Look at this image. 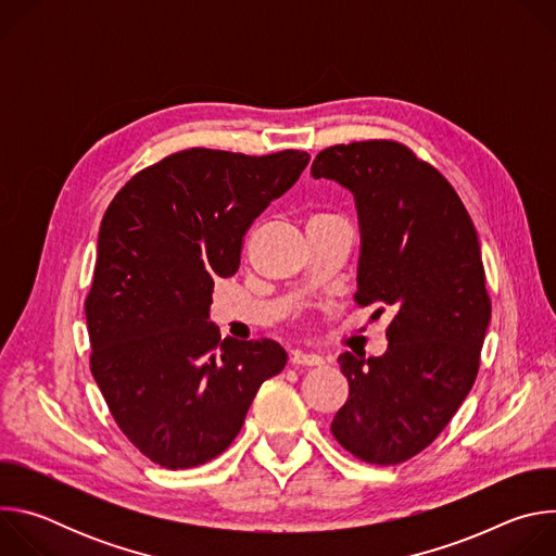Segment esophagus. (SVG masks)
I'll list each match as a JSON object with an SVG mask.
<instances>
[{"instance_id": "34e87169", "label": "esophagus", "mask_w": 556, "mask_h": 556, "mask_svg": "<svg viewBox=\"0 0 556 556\" xmlns=\"http://www.w3.org/2000/svg\"><path fill=\"white\" fill-rule=\"evenodd\" d=\"M290 363L292 365H301V367H319L324 365V358L316 356V354H307V352H292L290 356Z\"/></svg>"}]
</instances>
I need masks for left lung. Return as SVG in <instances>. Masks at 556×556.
I'll use <instances>...</instances> for the list:
<instances>
[{"label":"left lung","mask_w":556,"mask_h":556,"mask_svg":"<svg viewBox=\"0 0 556 556\" xmlns=\"http://www.w3.org/2000/svg\"><path fill=\"white\" fill-rule=\"evenodd\" d=\"M314 178L356 198L358 305L391 307L382 356H339L350 382L332 435L354 457L391 466L425 451L451 422L480 369L491 296L478 230L451 182L399 140L316 153Z\"/></svg>","instance_id":"left-lung-1"}]
</instances>
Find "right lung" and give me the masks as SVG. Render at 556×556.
Listing matches in <instances>:
<instances>
[{
    "mask_svg": "<svg viewBox=\"0 0 556 556\" xmlns=\"http://www.w3.org/2000/svg\"><path fill=\"white\" fill-rule=\"evenodd\" d=\"M307 161L299 149L191 147L138 172L108 206L86 296L90 369L118 429L153 464L217 457L283 369L270 339L222 341L208 307L213 279L237 273L247 230Z\"/></svg>",
    "mask_w": 556,
    "mask_h": 556,
    "instance_id": "1",
    "label": "right lung"
}]
</instances>
